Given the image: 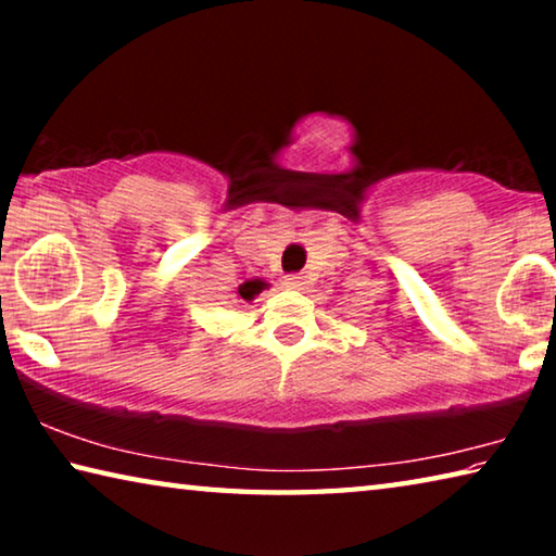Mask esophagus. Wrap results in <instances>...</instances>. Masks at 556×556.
Masks as SVG:
<instances>
[{
	"instance_id": "obj_1",
	"label": "esophagus",
	"mask_w": 556,
	"mask_h": 556,
	"mask_svg": "<svg viewBox=\"0 0 556 556\" xmlns=\"http://www.w3.org/2000/svg\"><path fill=\"white\" fill-rule=\"evenodd\" d=\"M285 285H287V289H304L306 279L301 275H289V277H285Z\"/></svg>"
}]
</instances>
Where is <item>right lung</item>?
<instances>
[{"mask_svg": "<svg viewBox=\"0 0 556 556\" xmlns=\"http://www.w3.org/2000/svg\"><path fill=\"white\" fill-rule=\"evenodd\" d=\"M265 287H267V281L250 279V281H244V285L238 287V294H240V299H244V301H252Z\"/></svg>", "mask_w": 556, "mask_h": 556, "instance_id": "add662e5", "label": "right lung"}]
</instances>
